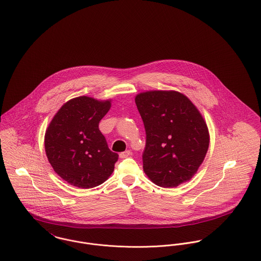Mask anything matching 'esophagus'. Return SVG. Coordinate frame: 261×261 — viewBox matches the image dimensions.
Segmentation results:
<instances>
[{
    "label": "esophagus",
    "instance_id": "1",
    "mask_svg": "<svg viewBox=\"0 0 261 261\" xmlns=\"http://www.w3.org/2000/svg\"><path fill=\"white\" fill-rule=\"evenodd\" d=\"M130 154H132L130 150H125V151H122V152L119 153V158L120 159H125V158H128Z\"/></svg>",
    "mask_w": 261,
    "mask_h": 261
}]
</instances>
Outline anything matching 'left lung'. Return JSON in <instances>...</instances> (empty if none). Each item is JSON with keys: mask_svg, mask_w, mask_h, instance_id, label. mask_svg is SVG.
Wrapping results in <instances>:
<instances>
[{"mask_svg": "<svg viewBox=\"0 0 261 261\" xmlns=\"http://www.w3.org/2000/svg\"><path fill=\"white\" fill-rule=\"evenodd\" d=\"M145 129L142 164L145 174L163 188L190 180L210 145L206 122L186 95L150 91L136 96Z\"/></svg>", "mask_w": 261, "mask_h": 261, "instance_id": "1", "label": "left lung"}]
</instances>
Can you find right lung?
<instances>
[{
  "label": "right lung",
  "mask_w": 261,
  "mask_h": 261,
  "mask_svg": "<svg viewBox=\"0 0 261 261\" xmlns=\"http://www.w3.org/2000/svg\"><path fill=\"white\" fill-rule=\"evenodd\" d=\"M111 109V100L79 96L56 114L45 135V149L54 170L80 189H92L113 173L119 154L113 152L98 123Z\"/></svg>",
  "instance_id": "right-lung-1"
}]
</instances>
